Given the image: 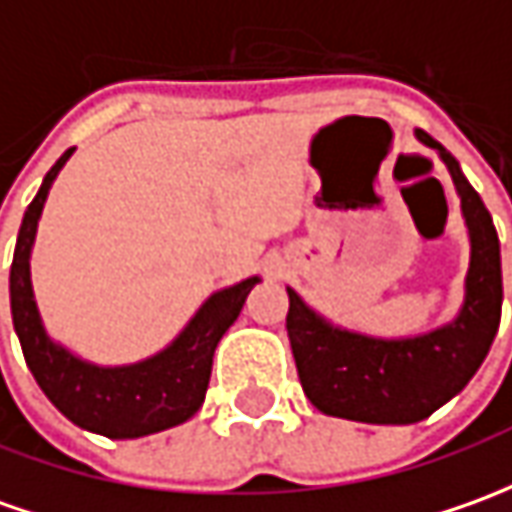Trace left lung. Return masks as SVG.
Listing matches in <instances>:
<instances>
[{
    "label": "left lung",
    "instance_id": "1",
    "mask_svg": "<svg viewBox=\"0 0 512 512\" xmlns=\"http://www.w3.org/2000/svg\"><path fill=\"white\" fill-rule=\"evenodd\" d=\"M423 145L446 162L471 238L465 300L454 322L409 339H375L344 330L308 308L288 291L285 330L297 361L300 384L319 412L358 423L406 426L437 412L482 367L502 319V255L488 207L460 162L446 148L417 131Z\"/></svg>",
    "mask_w": 512,
    "mask_h": 512
}]
</instances>
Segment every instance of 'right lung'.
Returning a JSON list of instances; mask_svg holds the SVG:
<instances>
[{
	"label": "right lung",
	"mask_w": 512,
	"mask_h": 512,
	"mask_svg": "<svg viewBox=\"0 0 512 512\" xmlns=\"http://www.w3.org/2000/svg\"><path fill=\"white\" fill-rule=\"evenodd\" d=\"M69 156L72 148L44 176L36 198L24 212L16 238L10 266V314L22 342L24 361L52 406L81 429L111 440H134L179 426L201 409L210 384L212 353L229 325L238 319L243 302L260 277H246L210 294L165 350L137 364L100 367L75 356L64 344L52 342L41 325L33 297L30 252L47 193Z\"/></svg>",
	"instance_id": "right-lung-1"
}]
</instances>
